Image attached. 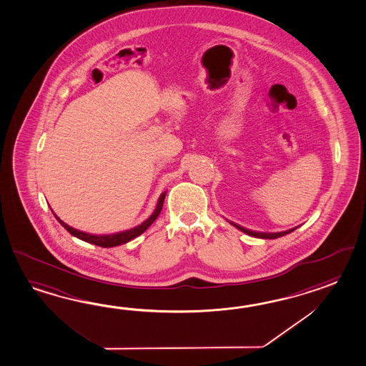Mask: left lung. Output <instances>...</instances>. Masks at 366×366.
<instances>
[{
	"mask_svg": "<svg viewBox=\"0 0 366 366\" xmlns=\"http://www.w3.org/2000/svg\"><path fill=\"white\" fill-rule=\"evenodd\" d=\"M232 226H235L236 228H239L240 231H243L244 234L247 235L253 236V237H260V239H277V237H281V236L287 235L292 232L297 227L290 228L287 231H282V232H256V231H251V229H247V228L242 227L239 224H235L232 222H229Z\"/></svg>",
	"mask_w": 366,
	"mask_h": 366,
	"instance_id": "8db88e82",
	"label": "left lung"
}]
</instances>
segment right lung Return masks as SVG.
<instances>
[{
	"instance_id": "obj_1",
	"label": "right lung",
	"mask_w": 366,
	"mask_h": 366,
	"mask_svg": "<svg viewBox=\"0 0 366 366\" xmlns=\"http://www.w3.org/2000/svg\"><path fill=\"white\" fill-rule=\"evenodd\" d=\"M165 195H167L165 192L162 193V195L159 197V201H157L156 209H154V212H152V215H151L148 219L144 220L142 224H139L137 227L131 228V229H127V231L117 232V234H110V235H92V234H88V232L76 229V228L68 226L66 223H64L63 220L57 217L55 212H54V215H55L57 222H59L71 235H74V237H77V239H80V240H84V242H86V243L96 244L98 247H104V248H110V247H117V245H121V244L129 243L130 240L135 239L137 236L142 235V234L146 231L147 228L149 227V226L154 223V220H156V218L159 217V214H160L162 209H163Z\"/></svg>"
}]
</instances>
